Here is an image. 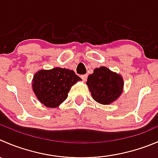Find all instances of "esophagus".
<instances>
[{
	"mask_svg": "<svg viewBox=\"0 0 158 158\" xmlns=\"http://www.w3.org/2000/svg\"><path fill=\"white\" fill-rule=\"evenodd\" d=\"M87 76H87V74H84V75H82V76H81V78H82L84 81H85L87 79Z\"/></svg>",
	"mask_w": 158,
	"mask_h": 158,
	"instance_id": "esophagus-1",
	"label": "esophagus"
}]
</instances>
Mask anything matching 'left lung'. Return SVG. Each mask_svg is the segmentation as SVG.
Instances as JSON below:
<instances>
[{
	"mask_svg": "<svg viewBox=\"0 0 158 158\" xmlns=\"http://www.w3.org/2000/svg\"><path fill=\"white\" fill-rule=\"evenodd\" d=\"M86 84L93 99L104 105L116 100L123 92L121 76L104 66L95 69L93 74L88 76Z\"/></svg>",
	"mask_w": 158,
	"mask_h": 158,
	"instance_id": "1",
	"label": "left lung"
}]
</instances>
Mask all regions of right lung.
Here are the masks:
<instances>
[{"label":"right lung","instance_id":"1","mask_svg":"<svg viewBox=\"0 0 158 158\" xmlns=\"http://www.w3.org/2000/svg\"><path fill=\"white\" fill-rule=\"evenodd\" d=\"M79 80L81 79L74 71L57 67L35 73L32 88L42 103L49 108H55L66 99L71 87Z\"/></svg>","mask_w":158,"mask_h":158}]
</instances>
